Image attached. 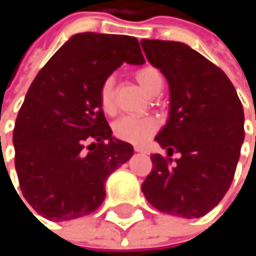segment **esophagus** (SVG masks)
<instances>
[{
  "label": "esophagus",
  "instance_id": "obj_1",
  "mask_svg": "<svg viewBox=\"0 0 256 256\" xmlns=\"http://www.w3.org/2000/svg\"><path fill=\"white\" fill-rule=\"evenodd\" d=\"M134 151H136V152H145L146 150H145L144 146H134Z\"/></svg>",
  "mask_w": 256,
  "mask_h": 256
}]
</instances>
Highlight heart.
I'll use <instances>...</instances> for the list:
<instances>
[{
  "label": "heart",
  "instance_id": "1",
  "mask_svg": "<svg viewBox=\"0 0 256 256\" xmlns=\"http://www.w3.org/2000/svg\"><path fill=\"white\" fill-rule=\"evenodd\" d=\"M134 78L138 82L151 94H157L163 88V76L152 65H144L136 70ZM99 104L105 114H114L117 110L116 104V92H114V80L112 77L105 78L99 87ZM158 128L157 120L151 117H133L124 116L118 118L112 124L114 134L130 144H144L146 142Z\"/></svg>",
  "mask_w": 256,
  "mask_h": 256
}]
</instances>
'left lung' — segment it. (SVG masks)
Wrapping results in <instances>:
<instances>
[{"label": "left lung", "mask_w": 256, "mask_h": 256, "mask_svg": "<svg viewBox=\"0 0 256 256\" xmlns=\"http://www.w3.org/2000/svg\"><path fill=\"white\" fill-rule=\"evenodd\" d=\"M148 62L169 82L168 124L156 136L168 156L152 154L142 192L157 210L200 218L228 191L244 139V114L226 72L178 41L142 40ZM174 150L179 159H170Z\"/></svg>", "instance_id": "8db88e82"}]
</instances>
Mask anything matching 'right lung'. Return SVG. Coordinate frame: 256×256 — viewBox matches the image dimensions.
Segmentation results:
<instances>
[{"mask_svg": "<svg viewBox=\"0 0 256 256\" xmlns=\"http://www.w3.org/2000/svg\"><path fill=\"white\" fill-rule=\"evenodd\" d=\"M123 62H145L134 36L82 32L34 78L13 144L22 194L38 215L70 221L93 214L105 180L133 156L130 144L112 138L99 104L100 82Z\"/></svg>", "mask_w": 256, "mask_h": 256, "instance_id": "add662e5", "label": "right lung"}]
</instances>
